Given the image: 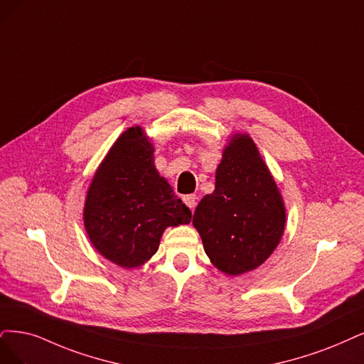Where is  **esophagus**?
<instances>
[{
  "label": "esophagus",
  "mask_w": 364,
  "mask_h": 364,
  "mask_svg": "<svg viewBox=\"0 0 364 364\" xmlns=\"http://www.w3.org/2000/svg\"><path fill=\"white\" fill-rule=\"evenodd\" d=\"M196 196L195 195H187V196H184L183 198V200H184V204L187 205V207H189L192 211L195 210V207H196Z\"/></svg>",
  "instance_id": "34e87169"
}]
</instances>
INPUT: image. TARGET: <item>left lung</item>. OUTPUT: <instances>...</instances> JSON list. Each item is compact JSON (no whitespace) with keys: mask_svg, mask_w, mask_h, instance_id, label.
I'll return each instance as SVG.
<instances>
[{"mask_svg":"<svg viewBox=\"0 0 364 364\" xmlns=\"http://www.w3.org/2000/svg\"><path fill=\"white\" fill-rule=\"evenodd\" d=\"M287 208L257 144L235 133L223 148L216 187L198 204L193 226L211 264L240 276L264 264L285 231Z\"/></svg>","mask_w":364,"mask_h":364,"instance_id":"obj_1","label":"left lung"}]
</instances>
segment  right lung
<instances>
[{
	"instance_id": "right-lung-1",
	"label": "right lung",
	"mask_w": 364,
	"mask_h": 364,
	"mask_svg": "<svg viewBox=\"0 0 364 364\" xmlns=\"http://www.w3.org/2000/svg\"><path fill=\"white\" fill-rule=\"evenodd\" d=\"M192 213L154 166V145L141 126L119 134L90 183L84 226L107 261L136 268L150 261L169 226L191 223Z\"/></svg>"
}]
</instances>
